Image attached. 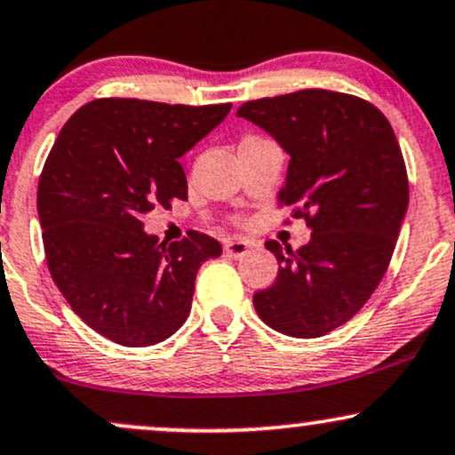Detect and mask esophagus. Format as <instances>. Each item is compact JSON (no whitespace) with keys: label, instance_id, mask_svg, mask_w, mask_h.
I'll use <instances>...</instances> for the list:
<instances>
[{"label":"esophagus","instance_id":"34e87169","mask_svg":"<svg viewBox=\"0 0 455 455\" xmlns=\"http://www.w3.org/2000/svg\"><path fill=\"white\" fill-rule=\"evenodd\" d=\"M248 250L250 243L243 242V239H227V242H224V251H227L228 256H233V259H239V256H243Z\"/></svg>","mask_w":455,"mask_h":455}]
</instances>
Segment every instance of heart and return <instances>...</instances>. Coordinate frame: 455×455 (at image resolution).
Here are the masks:
<instances>
[{"mask_svg":"<svg viewBox=\"0 0 455 455\" xmlns=\"http://www.w3.org/2000/svg\"><path fill=\"white\" fill-rule=\"evenodd\" d=\"M250 138H254V135H250ZM245 140H248V138H245Z\"/></svg>","mask_w":455,"mask_h":455,"instance_id":"heart-1","label":"heart"}]
</instances>
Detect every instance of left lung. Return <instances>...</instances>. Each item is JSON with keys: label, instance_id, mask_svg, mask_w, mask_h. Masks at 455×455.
<instances>
[{"label": "left lung", "instance_id": "8db88e82", "mask_svg": "<svg viewBox=\"0 0 455 455\" xmlns=\"http://www.w3.org/2000/svg\"><path fill=\"white\" fill-rule=\"evenodd\" d=\"M251 120L290 155L277 207L311 228L292 250L265 243L280 269L254 294L260 320L277 332L315 339L358 314L390 265L409 205V178L392 124L355 95L305 89L245 101Z\"/></svg>", "mask_w": 455, "mask_h": 455}]
</instances>
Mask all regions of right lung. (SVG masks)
<instances>
[{
	"label": "right lung",
	"mask_w": 455,
	"mask_h": 455,
	"mask_svg": "<svg viewBox=\"0 0 455 455\" xmlns=\"http://www.w3.org/2000/svg\"><path fill=\"white\" fill-rule=\"evenodd\" d=\"M228 109L103 97L76 109L48 152L37 184L48 271L74 314L114 343L173 335L190 314L199 267L222 254L201 231L158 243L140 218L188 199L178 158Z\"/></svg>",
	"instance_id": "1"
}]
</instances>
